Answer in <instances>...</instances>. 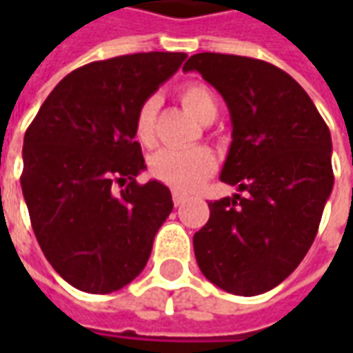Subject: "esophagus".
<instances>
[{"label":"esophagus","mask_w":353,"mask_h":353,"mask_svg":"<svg viewBox=\"0 0 353 353\" xmlns=\"http://www.w3.org/2000/svg\"><path fill=\"white\" fill-rule=\"evenodd\" d=\"M172 200H174V206L179 208V206H183L185 202H187V196L181 194V192H174V194H172Z\"/></svg>","instance_id":"obj_1"}]
</instances>
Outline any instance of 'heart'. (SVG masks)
Here are the masks:
<instances>
[{"mask_svg":"<svg viewBox=\"0 0 353 353\" xmlns=\"http://www.w3.org/2000/svg\"><path fill=\"white\" fill-rule=\"evenodd\" d=\"M179 100L187 111L199 119L200 123H212L217 113L215 94L200 83H187L179 88ZM159 101L154 96L141 101L134 119V134L143 145L153 143L154 115ZM215 157L206 147H194L187 151L161 149L149 161V174L157 181L168 185L179 192H191L199 187L215 170Z\"/></svg>","mask_w":353,"mask_h":353,"instance_id":"b5f03b06","label":"heart"}]
</instances>
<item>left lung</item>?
Instances as JSON below:
<instances>
[{"mask_svg": "<svg viewBox=\"0 0 353 353\" xmlns=\"http://www.w3.org/2000/svg\"><path fill=\"white\" fill-rule=\"evenodd\" d=\"M227 101L232 143L221 181L245 192L210 202L192 238L208 280L232 295L270 291L318 234L333 191L331 132L289 73L257 58L199 52L183 65Z\"/></svg>", "mask_w": 353, "mask_h": 353, "instance_id": "obj_1", "label": "left lung"}]
</instances>
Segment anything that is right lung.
<instances>
[{
  "label": "right lung",
  "instance_id": "add662e5",
  "mask_svg": "<svg viewBox=\"0 0 353 353\" xmlns=\"http://www.w3.org/2000/svg\"><path fill=\"white\" fill-rule=\"evenodd\" d=\"M185 58L138 52L77 68L28 126L20 185L32 229L47 261L75 289L119 291L147 265L174 202L161 181H136L145 161L134 119Z\"/></svg>",
  "mask_w": 353,
  "mask_h": 353
}]
</instances>
